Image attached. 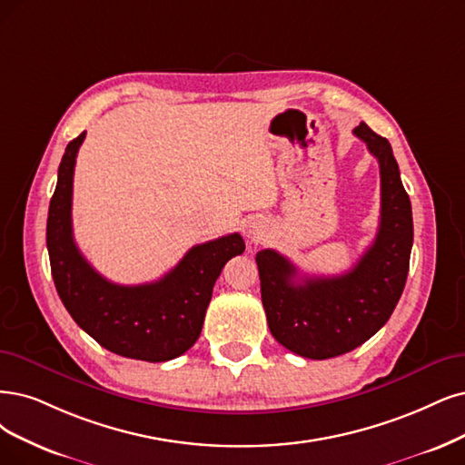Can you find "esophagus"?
Masks as SVG:
<instances>
[{
  "label": "esophagus",
  "instance_id": "1",
  "mask_svg": "<svg viewBox=\"0 0 465 465\" xmlns=\"http://www.w3.org/2000/svg\"><path fill=\"white\" fill-rule=\"evenodd\" d=\"M262 232H261V226L259 223H252V226H249V235H252V237H259Z\"/></svg>",
  "mask_w": 465,
  "mask_h": 465
}]
</instances>
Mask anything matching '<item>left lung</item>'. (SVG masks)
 Masks as SVG:
<instances>
[{
  "instance_id": "obj_1",
  "label": "left lung",
  "mask_w": 465,
  "mask_h": 465,
  "mask_svg": "<svg viewBox=\"0 0 465 465\" xmlns=\"http://www.w3.org/2000/svg\"><path fill=\"white\" fill-rule=\"evenodd\" d=\"M354 135L380 163L381 220L371 247L341 276L312 278H299V270L273 249L256 252L273 339L312 360L351 352L373 337L391 318L408 278L414 223L399 164L391 143L366 123Z\"/></svg>"
}]
</instances>
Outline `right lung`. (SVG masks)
<instances>
[{
	"instance_id": "obj_1",
	"label": "right lung",
	"mask_w": 465,
	"mask_h": 465,
	"mask_svg": "<svg viewBox=\"0 0 465 465\" xmlns=\"http://www.w3.org/2000/svg\"><path fill=\"white\" fill-rule=\"evenodd\" d=\"M85 132L66 145L47 213V251L57 293L73 320L107 351L166 362L195 345L222 268L245 251L239 233L195 245L157 282L118 285L97 273L73 237V176Z\"/></svg>"
}]
</instances>
